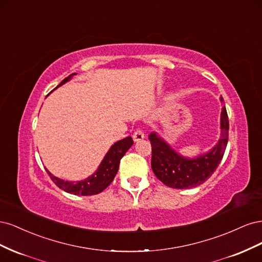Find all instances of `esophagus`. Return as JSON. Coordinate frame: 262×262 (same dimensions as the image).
<instances>
[{
    "instance_id": "1",
    "label": "esophagus",
    "mask_w": 262,
    "mask_h": 262,
    "mask_svg": "<svg viewBox=\"0 0 262 262\" xmlns=\"http://www.w3.org/2000/svg\"><path fill=\"white\" fill-rule=\"evenodd\" d=\"M132 138H133L134 141H141V140H143L145 138V134H144V132L142 129H137L136 131L133 132Z\"/></svg>"
}]
</instances>
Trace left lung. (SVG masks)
<instances>
[{
  "label": "left lung",
  "instance_id": "left-lung-1",
  "mask_svg": "<svg viewBox=\"0 0 262 262\" xmlns=\"http://www.w3.org/2000/svg\"><path fill=\"white\" fill-rule=\"evenodd\" d=\"M228 116L226 108H223L221 116L222 137L219 143L211 152L194 160L181 157L155 133H150L148 137L152 145L150 166L155 176L164 185L175 189H188L203 184L213 175L223 158L228 141Z\"/></svg>",
  "mask_w": 262,
  "mask_h": 262
}]
</instances>
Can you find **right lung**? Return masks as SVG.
<instances>
[{
	"label": "right lung",
	"mask_w": 262,
	"mask_h": 262,
	"mask_svg": "<svg viewBox=\"0 0 262 262\" xmlns=\"http://www.w3.org/2000/svg\"><path fill=\"white\" fill-rule=\"evenodd\" d=\"M73 74L66 77L64 80L60 83L59 86L68 82L70 78L72 77ZM132 144H133V140L131 137L118 141L117 143H115L112 146V148L109 149V152L106 154L104 160H102L97 171L91 177L82 181L70 182V181H66V180L54 177L48 170H47V172H48V175L50 176L51 180L55 185L69 193L80 194V195L97 194L112 184L118 171L120 160L123 157L126 150L132 146Z\"/></svg>",
	"instance_id": "obj_1"
}]
</instances>
